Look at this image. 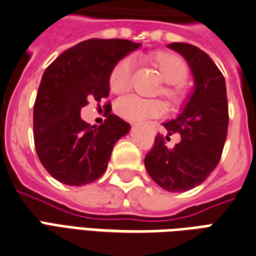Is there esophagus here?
I'll return each instance as SVG.
<instances>
[{"label": "esophagus", "instance_id": "34e87169", "mask_svg": "<svg viewBox=\"0 0 256 256\" xmlns=\"http://www.w3.org/2000/svg\"><path fill=\"white\" fill-rule=\"evenodd\" d=\"M155 126H156V123H154V128H155Z\"/></svg>", "mask_w": 256, "mask_h": 256}]
</instances>
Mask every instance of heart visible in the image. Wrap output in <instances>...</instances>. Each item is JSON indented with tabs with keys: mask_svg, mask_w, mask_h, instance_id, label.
<instances>
[{
	"mask_svg": "<svg viewBox=\"0 0 256 256\" xmlns=\"http://www.w3.org/2000/svg\"><path fill=\"white\" fill-rule=\"evenodd\" d=\"M146 60L159 71L164 84L158 90L172 104L184 100V82L188 76V64L180 54L167 50H158L146 56ZM134 64L132 58H123L115 63L110 72V88L114 93L122 94L132 88ZM118 115L128 120H145L163 114L164 104L155 98H141L138 96H128L115 106Z\"/></svg>",
	"mask_w": 256,
	"mask_h": 256,
	"instance_id": "heart-1",
	"label": "heart"
}]
</instances>
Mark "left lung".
Instances as JSON below:
<instances>
[{
  "label": "left lung",
  "instance_id": "left-lung-1",
  "mask_svg": "<svg viewBox=\"0 0 256 256\" xmlns=\"http://www.w3.org/2000/svg\"><path fill=\"white\" fill-rule=\"evenodd\" d=\"M167 46L182 54L194 78V90L176 119L163 123L167 136L158 134L145 156L150 178L168 192H185L204 182L224 150L229 112L226 84L220 68L198 46L172 42ZM174 132L182 140L172 148L166 140Z\"/></svg>",
  "mask_w": 256,
  "mask_h": 256
}]
</instances>
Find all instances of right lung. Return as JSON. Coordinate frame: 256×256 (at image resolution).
<instances>
[{
    "mask_svg": "<svg viewBox=\"0 0 256 256\" xmlns=\"http://www.w3.org/2000/svg\"><path fill=\"white\" fill-rule=\"evenodd\" d=\"M128 40H88L63 52L45 70L34 104V144L53 178L80 186L104 174L114 145L130 124L116 115L98 128L80 119L90 98L110 94V72L116 62L138 49ZM110 106V104H108Z\"/></svg>",
    "mask_w": 256,
    "mask_h": 256,
    "instance_id": "right-lung-1",
    "label": "right lung"
}]
</instances>
